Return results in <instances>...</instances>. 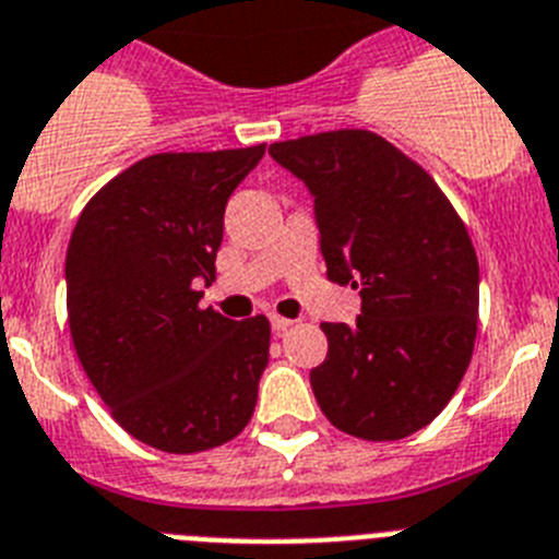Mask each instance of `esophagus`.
<instances>
[{
	"label": "esophagus",
	"mask_w": 559,
	"mask_h": 559,
	"mask_svg": "<svg viewBox=\"0 0 559 559\" xmlns=\"http://www.w3.org/2000/svg\"><path fill=\"white\" fill-rule=\"evenodd\" d=\"M290 325H294V322H290V319H285V317H271V331H274L276 336H280V333L288 331Z\"/></svg>",
	"instance_id": "obj_1"
}]
</instances>
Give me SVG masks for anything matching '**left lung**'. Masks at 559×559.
Instances as JSON below:
<instances>
[{
	"instance_id": "1",
	"label": "left lung",
	"mask_w": 559,
	"mask_h": 559,
	"mask_svg": "<svg viewBox=\"0 0 559 559\" xmlns=\"http://www.w3.org/2000/svg\"><path fill=\"white\" fill-rule=\"evenodd\" d=\"M313 198L328 280L359 288L353 325L325 322L311 388L328 421L365 441L427 427L455 395L478 333V257L427 171L367 130L271 143Z\"/></svg>"
}]
</instances>
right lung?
<instances>
[{
	"instance_id": "right-lung-1",
	"label": "right lung",
	"mask_w": 559,
	"mask_h": 559,
	"mask_svg": "<svg viewBox=\"0 0 559 559\" xmlns=\"http://www.w3.org/2000/svg\"><path fill=\"white\" fill-rule=\"evenodd\" d=\"M265 143L164 152L109 180L81 212L64 262L84 373L112 418L155 450L192 455L240 436L269 365L271 325L200 308L231 192Z\"/></svg>"
}]
</instances>
